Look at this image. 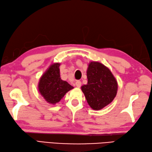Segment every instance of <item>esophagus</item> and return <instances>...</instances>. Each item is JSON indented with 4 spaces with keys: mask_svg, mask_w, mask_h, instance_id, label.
<instances>
[{
    "mask_svg": "<svg viewBox=\"0 0 152 152\" xmlns=\"http://www.w3.org/2000/svg\"><path fill=\"white\" fill-rule=\"evenodd\" d=\"M81 85H82V83L80 81V80H77V81L75 82V86L77 87L80 88V86H81Z\"/></svg>",
    "mask_w": 152,
    "mask_h": 152,
    "instance_id": "obj_1",
    "label": "esophagus"
}]
</instances>
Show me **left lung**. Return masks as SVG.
I'll list each match as a JSON object with an SVG mask.
<instances>
[{
  "mask_svg": "<svg viewBox=\"0 0 152 152\" xmlns=\"http://www.w3.org/2000/svg\"><path fill=\"white\" fill-rule=\"evenodd\" d=\"M88 83L81 86L88 103L94 110H100L116 97L118 83L107 67L98 62H91L88 67Z\"/></svg>",
  "mask_w": 152,
  "mask_h": 152,
  "instance_id": "left-lung-1",
  "label": "left lung"
}]
</instances>
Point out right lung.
<instances>
[{
	"instance_id": "1",
	"label": "right lung",
	"mask_w": 152,
	"mask_h": 152,
	"mask_svg": "<svg viewBox=\"0 0 152 152\" xmlns=\"http://www.w3.org/2000/svg\"><path fill=\"white\" fill-rule=\"evenodd\" d=\"M60 63L50 65L39 79L38 90L48 103H58L65 94L73 88L69 84L62 80L60 75Z\"/></svg>"
}]
</instances>
